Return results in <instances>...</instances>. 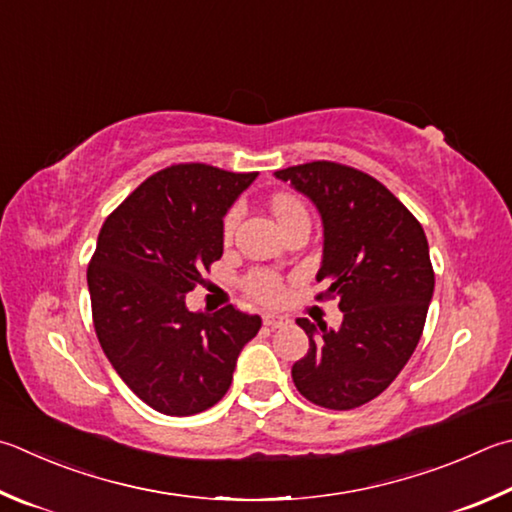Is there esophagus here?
I'll list each match as a JSON object with an SVG mask.
<instances>
[{
  "mask_svg": "<svg viewBox=\"0 0 512 512\" xmlns=\"http://www.w3.org/2000/svg\"><path fill=\"white\" fill-rule=\"evenodd\" d=\"M264 324L271 329H280V327H286L288 318H284V315H277V313H264Z\"/></svg>",
  "mask_w": 512,
  "mask_h": 512,
  "instance_id": "obj_1",
  "label": "esophagus"
}]
</instances>
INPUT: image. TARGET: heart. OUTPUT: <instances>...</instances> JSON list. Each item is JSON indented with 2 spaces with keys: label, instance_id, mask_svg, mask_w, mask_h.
<instances>
[{
  "label": "heart",
  "instance_id": "heart-1",
  "mask_svg": "<svg viewBox=\"0 0 512 512\" xmlns=\"http://www.w3.org/2000/svg\"><path fill=\"white\" fill-rule=\"evenodd\" d=\"M271 208H273L275 219L280 221V226L297 215H306L302 203L295 197H291V194H277V197H273V201H271ZM239 215H241L239 208H232L226 215V219H224V237L226 239L232 237V232H235V228L239 224ZM246 286H248V291L257 297V300L268 302V304L282 300V295H284V286L280 282V277L273 273H266V271L250 273Z\"/></svg>",
  "mask_w": 512,
  "mask_h": 512
}]
</instances>
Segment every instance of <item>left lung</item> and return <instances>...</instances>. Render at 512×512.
Here are the masks:
<instances>
[{"label": "left lung", "instance_id": "obj_1", "mask_svg": "<svg viewBox=\"0 0 512 512\" xmlns=\"http://www.w3.org/2000/svg\"><path fill=\"white\" fill-rule=\"evenodd\" d=\"M275 176L320 212L315 280L329 284L322 295H338L342 311L338 329L297 320L309 351L293 365V383L315 405L353 410L392 385L421 340L434 293L430 246L412 212L374 176L331 161Z\"/></svg>", "mask_w": 512, "mask_h": 512}]
</instances>
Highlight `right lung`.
<instances>
[{"instance_id":"right-lung-1","label":"right lung","mask_w":512,"mask_h":512,"mask_svg":"<svg viewBox=\"0 0 512 512\" xmlns=\"http://www.w3.org/2000/svg\"><path fill=\"white\" fill-rule=\"evenodd\" d=\"M257 172L172 165L143 181L107 217L87 284L96 336L125 385L167 416L219 403L259 315L226 306L190 311L185 295L224 255V217Z\"/></svg>"}]
</instances>
